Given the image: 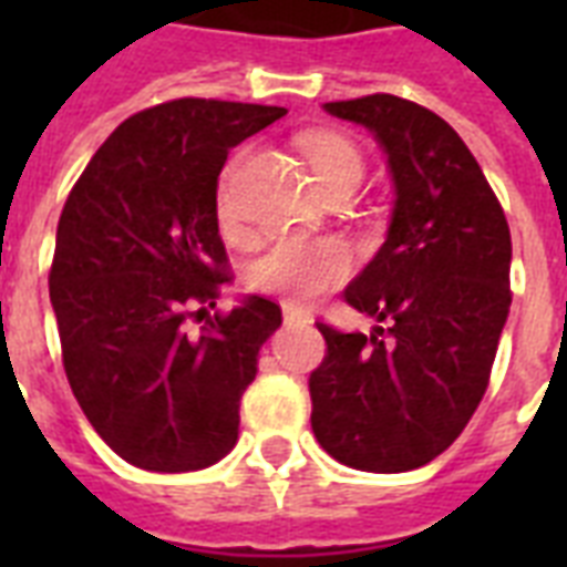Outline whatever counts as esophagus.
<instances>
[{
	"instance_id": "obj_1",
	"label": "esophagus",
	"mask_w": 567,
	"mask_h": 567,
	"mask_svg": "<svg viewBox=\"0 0 567 567\" xmlns=\"http://www.w3.org/2000/svg\"><path fill=\"white\" fill-rule=\"evenodd\" d=\"M282 315L288 323H311V311L293 306V302H282Z\"/></svg>"
}]
</instances>
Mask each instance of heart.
<instances>
[{"instance_id":"b5f03b06","label":"heart","mask_w":567,"mask_h":567,"mask_svg":"<svg viewBox=\"0 0 567 567\" xmlns=\"http://www.w3.org/2000/svg\"><path fill=\"white\" fill-rule=\"evenodd\" d=\"M318 185L341 176H362V153L353 141L336 132H311L300 141ZM217 220L226 235L238 231V208L231 196V167L217 185ZM350 274V252L336 238L311 235H279L258 252L247 267V282L252 291L282 297L285 302H311L320 293L341 285Z\"/></svg>"}]
</instances>
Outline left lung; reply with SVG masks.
Here are the masks:
<instances>
[{
    "label": "left lung",
    "mask_w": 567,
    "mask_h": 567,
    "mask_svg": "<svg viewBox=\"0 0 567 567\" xmlns=\"http://www.w3.org/2000/svg\"><path fill=\"white\" fill-rule=\"evenodd\" d=\"M371 128L396 203L388 240L347 288V306L382 320L373 336L318 323L311 430L341 465L400 474L458 439L483 400L512 306L503 205L450 123L391 93L327 102Z\"/></svg>",
    "instance_id": "obj_1"
}]
</instances>
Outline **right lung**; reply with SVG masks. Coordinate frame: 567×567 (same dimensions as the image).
Instances as JSON below:
<instances>
[{
	"label": "right lung",
	"mask_w": 567,
	"mask_h": 567,
	"mask_svg": "<svg viewBox=\"0 0 567 567\" xmlns=\"http://www.w3.org/2000/svg\"><path fill=\"white\" fill-rule=\"evenodd\" d=\"M276 105L162 102L120 123L66 196L49 267L61 362L84 417L128 465L162 474L220 462L240 396L282 309L249 297L214 315L231 279L217 176Z\"/></svg>",
	"instance_id": "obj_1"
}]
</instances>
